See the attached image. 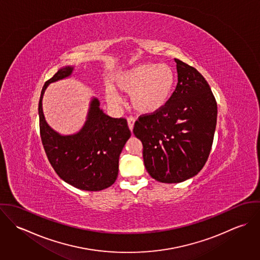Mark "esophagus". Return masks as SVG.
Instances as JSON below:
<instances>
[{
  "mask_svg": "<svg viewBox=\"0 0 260 260\" xmlns=\"http://www.w3.org/2000/svg\"><path fill=\"white\" fill-rule=\"evenodd\" d=\"M127 121H128L129 129L132 131V130H133V127H134V123H135V118H133V117H128V118H127Z\"/></svg>",
  "mask_w": 260,
  "mask_h": 260,
  "instance_id": "34e87169",
  "label": "esophagus"
}]
</instances>
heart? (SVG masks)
<instances>
[{"label": "heart", "instance_id": "b5f03b06", "mask_svg": "<svg viewBox=\"0 0 260 260\" xmlns=\"http://www.w3.org/2000/svg\"><path fill=\"white\" fill-rule=\"evenodd\" d=\"M115 83L120 91L131 95V104L136 111L153 114L170 101L176 76L168 65L145 63L118 74ZM106 98L112 105L118 103V97L111 88H107Z\"/></svg>", "mask_w": 260, "mask_h": 260}]
</instances>
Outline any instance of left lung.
I'll return each mask as SVG.
<instances>
[{
	"instance_id": "obj_1",
	"label": "left lung",
	"mask_w": 260,
	"mask_h": 260,
	"mask_svg": "<svg viewBox=\"0 0 260 260\" xmlns=\"http://www.w3.org/2000/svg\"><path fill=\"white\" fill-rule=\"evenodd\" d=\"M178 83L160 111L139 116L133 133L143 145L150 176L162 183H179L205 165L213 143L217 103L204 77L175 59Z\"/></svg>"
}]
</instances>
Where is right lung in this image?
<instances>
[{
	"instance_id": "obj_1",
	"label": "right lung",
	"mask_w": 260,
	"mask_h": 260,
	"mask_svg": "<svg viewBox=\"0 0 260 260\" xmlns=\"http://www.w3.org/2000/svg\"><path fill=\"white\" fill-rule=\"evenodd\" d=\"M73 67L60 69L43 86L39 101L40 135L46 155L61 179L87 191L106 189L118 176L119 156L131 136L127 120L112 118L91 102L88 120L83 129L71 136H61L45 121L42 99L47 86L70 76Z\"/></svg>"
}]
</instances>
